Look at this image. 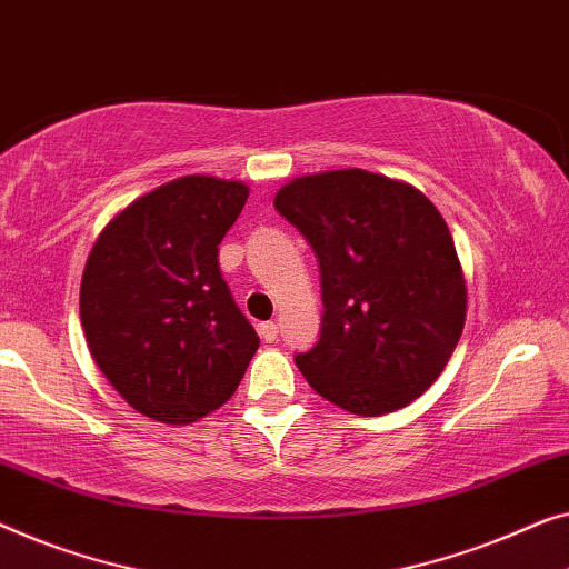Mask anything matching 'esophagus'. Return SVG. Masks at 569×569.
I'll return each mask as SVG.
<instances>
[{
	"label": "esophagus",
	"mask_w": 569,
	"mask_h": 569,
	"mask_svg": "<svg viewBox=\"0 0 569 569\" xmlns=\"http://www.w3.org/2000/svg\"><path fill=\"white\" fill-rule=\"evenodd\" d=\"M259 333H261V339H264L267 343H274L279 339V326L274 323V320H269V323H261L259 326Z\"/></svg>",
	"instance_id": "esophagus-1"
}]
</instances>
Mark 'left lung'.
Listing matches in <instances>:
<instances>
[{
  "instance_id": "obj_1",
  "label": "left lung",
  "mask_w": 569,
  "mask_h": 569,
  "mask_svg": "<svg viewBox=\"0 0 569 569\" xmlns=\"http://www.w3.org/2000/svg\"><path fill=\"white\" fill-rule=\"evenodd\" d=\"M274 208L320 267V336L295 357L312 390L357 416L423 395L455 353L467 312L455 241L431 200L343 169L284 184Z\"/></svg>"
}]
</instances>
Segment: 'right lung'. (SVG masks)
<instances>
[{
  "mask_svg": "<svg viewBox=\"0 0 569 569\" xmlns=\"http://www.w3.org/2000/svg\"><path fill=\"white\" fill-rule=\"evenodd\" d=\"M249 187L169 182L114 216L81 277V326L110 385L161 423L223 406L259 349L218 264Z\"/></svg>",
  "mask_w": 569,
  "mask_h": 569,
  "instance_id": "1",
  "label": "right lung"
}]
</instances>
